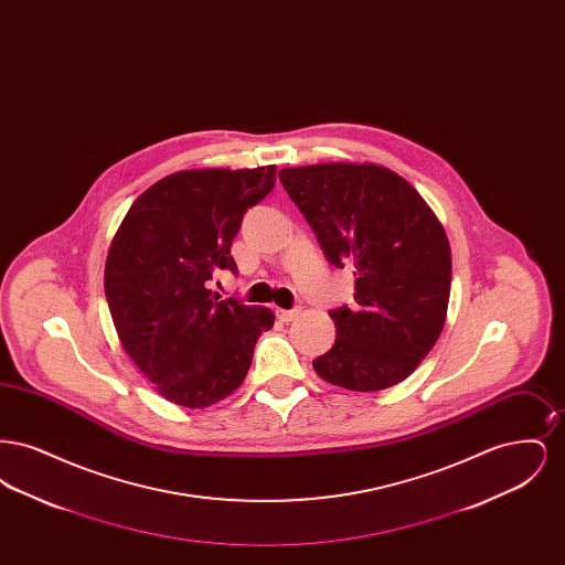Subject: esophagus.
Segmentation results:
<instances>
[{
  "label": "esophagus",
  "mask_w": 565,
  "mask_h": 565,
  "mask_svg": "<svg viewBox=\"0 0 565 565\" xmlns=\"http://www.w3.org/2000/svg\"><path fill=\"white\" fill-rule=\"evenodd\" d=\"M298 311H300V309H277L275 316H277L279 322H292L296 316H298Z\"/></svg>",
  "instance_id": "esophagus-1"
}]
</instances>
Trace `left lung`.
<instances>
[{"label": "left lung", "instance_id": "obj_1", "mask_svg": "<svg viewBox=\"0 0 565 565\" xmlns=\"http://www.w3.org/2000/svg\"><path fill=\"white\" fill-rule=\"evenodd\" d=\"M279 180L330 265L353 267L355 307L330 311L337 341L313 360L323 381L379 392L411 375L445 326L451 247L422 194L379 164L281 169Z\"/></svg>", "mask_w": 565, "mask_h": 565}]
</instances>
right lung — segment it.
I'll list each match as a JSON object with an SVG mask.
<instances>
[{
    "label": "right lung",
    "mask_w": 565,
    "mask_h": 565,
    "mask_svg": "<svg viewBox=\"0 0 565 565\" xmlns=\"http://www.w3.org/2000/svg\"><path fill=\"white\" fill-rule=\"evenodd\" d=\"M275 186V164L180 171L146 190L125 215L106 263V298L125 351L169 403L203 408L233 394L267 307L220 300L215 270L237 273L231 245L245 212Z\"/></svg>",
    "instance_id": "add662e5"
}]
</instances>
